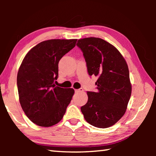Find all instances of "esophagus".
I'll return each instance as SVG.
<instances>
[{"instance_id": "esophagus-1", "label": "esophagus", "mask_w": 156, "mask_h": 156, "mask_svg": "<svg viewBox=\"0 0 156 156\" xmlns=\"http://www.w3.org/2000/svg\"><path fill=\"white\" fill-rule=\"evenodd\" d=\"M83 88H80L78 89H75V91L77 92V93H79V92H83Z\"/></svg>"}]
</instances>
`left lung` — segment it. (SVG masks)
I'll return each instance as SVG.
<instances>
[{
    "label": "left lung",
    "instance_id": "obj_1",
    "mask_svg": "<svg viewBox=\"0 0 156 156\" xmlns=\"http://www.w3.org/2000/svg\"><path fill=\"white\" fill-rule=\"evenodd\" d=\"M89 76L98 77L96 92L87 91L88 101L81 107L85 120L98 128H108L126 112L131 94L128 66L114 46L99 38L80 39Z\"/></svg>",
    "mask_w": 156,
    "mask_h": 156
}]
</instances>
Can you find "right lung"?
Masks as SVG:
<instances>
[{
	"instance_id": "obj_1",
	"label": "right lung",
	"mask_w": 156,
	"mask_h": 156,
	"mask_svg": "<svg viewBox=\"0 0 156 156\" xmlns=\"http://www.w3.org/2000/svg\"><path fill=\"white\" fill-rule=\"evenodd\" d=\"M77 39L43 41L30 50L20 66L17 87L21 107L36 125L49 127L58 123L72 100L74 89L55 85L58 62L76 46Z\"/></svg>"
}]
</instances>
